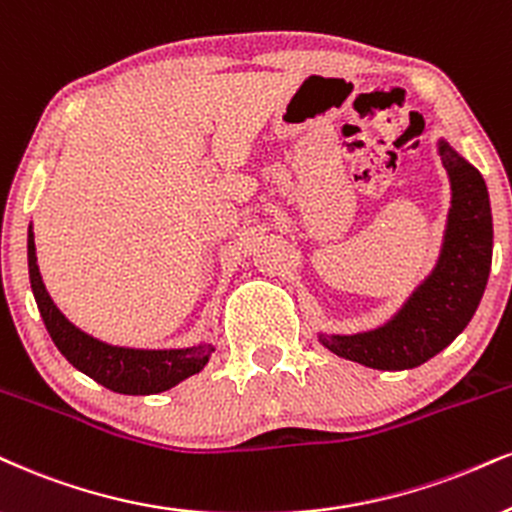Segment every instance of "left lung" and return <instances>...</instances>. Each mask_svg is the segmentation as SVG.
I'll return each mask as SVG.
<instances>
[{"label": "left lung", "mask_w": 512, "mask_h": 512, "mask_svg": "<svg viewBox=\"0 0 512 512\" xmlns=\"http://www.w3.org/2000/svg\"><path fill=\"white\" fill-rule=\"evenodd\" d=\"M439 154L451 178V211L434 273L380 330L323 334L320 342L346 361L375 370L418 368L446 349L475 315L491 270V206L482 173L446 142Z\"/></svg>", "instance_id": "1"}]
</instances>
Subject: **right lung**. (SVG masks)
Returning <instances> with one entry per match:
<instances>
[{"instance_id":"1","label":"right lung","mask_w":512,"mask_h":512,"mask_svg":"<svg viewBox=\"0 0 512 512\" xmlns=\"http://www.w3.org/2000/svg\"><path fill=\"white\" fill-rule=\"evenodd\" d=\"M28 270L37 308L56 349L68 358V363H73V368L85 372L94 382L104 384L106 389L132 396L159 394L187 380L189 375H197L213 353L211 344L170 351L123 349V346L99 342L78 330L73 323H68L66 315L54 306L52 296L44 289L40 268H37L33 230H28Z\"/></svg>"}]
</instances>
